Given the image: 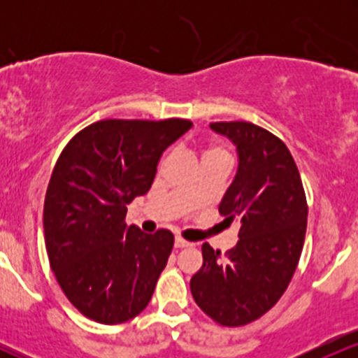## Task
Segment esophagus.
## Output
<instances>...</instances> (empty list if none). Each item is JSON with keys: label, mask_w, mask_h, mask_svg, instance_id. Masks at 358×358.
Returning a JSON list of instances; mask_svg holds the SVG:
<instances>
[{"label": "esophagus", "mask_w": 358, "mask_h": 358, "mask_svg": "<svg viewBox=\"0 0 358 358\" xmlns=\"http://www.w3.org/2000/svg\"><path fill=\"white\" fill-rule=\"evenodd\" d=\"M190 245H193L192 242L185 241V239H182V237H176V239H175V248L183 249V248H190Z\"/></svg>", "instance_id": "34e87169"}]
</instances>
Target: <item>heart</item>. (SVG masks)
Here are the masks:
<instances>
[{
    "mask_svg": "<svg viewBox=\"0 0 358 358\" xmlns=\"http://www.w3.org/2000/svg\"><path fill=\"white\" fill-rule=\"evenodd\" d=\"M208 158H229L227 151H225L224 146L220 145H210L205 148L202 159H208Z\"/></svg>",
    "mask_w": 358,
    "mask_h": 358,
    "instance_id": "b5f03b06",
    "label": "heart"
}]
</instances>
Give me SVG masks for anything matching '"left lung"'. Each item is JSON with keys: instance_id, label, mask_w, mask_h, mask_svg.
I'll return each mask as SVG.
<instances>
[{"instance_id": "1", "label": "left lung", "mask_w": 358, "mask_h": 358, "mask_svg": "<svg viewBox=\"0 0 358 358\" xmlns=\"http://www.w3.org/2000/svg\"><path fill=\"white\" fill-rule=\"evenodd\" d=\"M237 146L239 168L219 205L239 241L225 252L202 245L203 264L190 289L196 305L222 327L256 322L279 301L305 244L308 203L285 143L248 121L210 122Z\"/></svg>"}]
</instances>
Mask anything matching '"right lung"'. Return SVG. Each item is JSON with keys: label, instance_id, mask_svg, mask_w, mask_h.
Here are the masks:
<instances>
[{"label": "right lung", "instance_id": "right-lung-1", "mask_svg": "<svg viewBox=\"0 0 358 358\" xmlns=\"http://www.w3.org/2000/svg\"><path fill=\"white\" fill-rule=\"evenodd\" d=\"M188 119H102L73 136L53 168L43 205L50 268L65 296L97 323L148 306L175 237L126 225L127 203L151 188L163 151Z\"/></svg>", "mask_w": 358, "mask_h": 358}]
</instances>
